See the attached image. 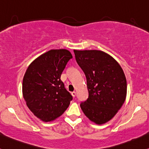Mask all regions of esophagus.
<instances>
[{"label": "esophagus", "mask_w": 149, "mask_h": 149, "mask_svg": "<svg viewBox=\"0 0 149 149\" xmlns=\"http://www.w3.org/2000/svg\"><path fill=\"white\" fill-rule=\"evenodd\" d=\"M72 95L73 97H75L77 96V92L76 91H73V92H72Z\"/></svg>", "instance_id": "obj_1"}]
</instances>
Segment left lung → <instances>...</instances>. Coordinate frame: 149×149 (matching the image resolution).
I'll list each match as a JSON object with an SVG mask.
<instances>
[{
    "label": "left lung",
    "instance_id": "1",
    "mask_svg": "<svg viewBox=\"0 0 149 149\" xmlns=\"http://www.w3.org/2000/svg\"><path fill=\"white\" fill-rule=\"evenodd\" d=\"M76 61L84 72L88 96L80 103L84 115L96 124L111 120L124 103L127 80L113 57L97 50L74 51Z\"/></svg>",
    "mask_w": 149,
    "mask_h": 149
}]
</instances>
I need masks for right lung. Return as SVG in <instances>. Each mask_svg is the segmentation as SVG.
<instances>
[{"label":"right lung","instance_id":"add662e5","mask_svg":"<svg viewBox=\"0 0 149 149\" xmlns=\"http://www.w3.org/2000/svg\"><path fill=\"white\" fill-rule=\"evenodd\" d=\"M71 58L68 50H51L34 60L25 72L23 97L30 111L43 122L53 121L63 115L72 100L61 79Z\"/></svg>","mask_w":149,"mask_h":149}]
</instances>
